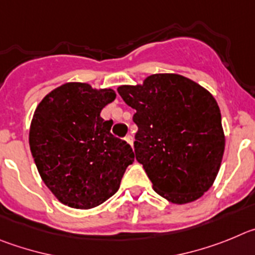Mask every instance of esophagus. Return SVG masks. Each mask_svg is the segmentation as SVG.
Here are the masks:
<instances>
[{"label":"esophagus","mask_w":255,"mask_h":255,"mask_svg":"<svg viewBox=\"0 0 255 255\" xmlns=\"http://www.w3.org/2000/svg\"><path fill=\"white\" fill-rule=\"evenodd\" d=\"M125 139L128 142V143L130 144V146H132V144H133V137L130 136V134H128V136H126Z\"/></svg>","instance_id":"34e87169"}]
</instances>
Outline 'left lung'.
<instances>
[{
	"mask_svg": "<svg viewBox=\"0 0 255 255\" xmlns=\"http://www.w3.org/2000/svg\"><path fill=\"white\" fill-rule=\"evenodd\" d=\"M136 113V160L167 201L183 205L213 184L225 150L221 113L201 85L175 73H156L137 86H119Z\"/></svg>",
	"mask_w": 255,
	"mask_h": 255,
	"instance_id": "1",
	"label": "left lung"
}]
</instances>
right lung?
<instances>
[{
  "instance_id": "add662e5",
  "label": "right lung",
  "mask_w": 255,
  "mask_h": 255,
  "mask_svg": "<svg viewBox=\"0 0 255 255\" xmlns=\"http://www.w3.org/2000/svg\"><path fill=\"white\" fill-rule=\"evenodd\" d=\"M116 99L112 89L68 82L48 94L35 109L29 144L50 192L73 208L96 207L119 189L132 147L111 133L113 121L100 112Z\"/></svg>"
}]
</instances>
